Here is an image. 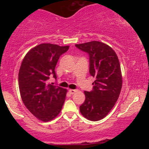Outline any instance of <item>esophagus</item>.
<instances>
[{"label":"esophagus","mask_w":149,"mask_h":149,"mask_svg":"<svg viewBox=\"0 0 149 149\" xmlns=\"http://www.w3.org/2000/svg\"><path fill=\"white\" fill-rule=\"evenodd\" d=\"M77 91H78V90H69V93L71 94V95H73V94L76 93Z\"/></svg>","instance_id":"34e87169"}]
</instances>
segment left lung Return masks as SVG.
Listing matches in <instances>:
<instances>
[{"instance_id":"1","label":"left lung","mask_w":149,"mask_h":149,"mask_svg":"<svg viewBox=\"0 0 149 149\" xmlns=\"http://www.w3.org/2000/svg\"><path fill=\"white\" fill-rule=\"evenodd\" d=\"M75 46L90 57V73L95 80L92 90L85 91V100L80 111L87 119L97 121L110 112L122 88V74L117 54L111 47L99 41Z\"/></svg>"}]
</instances>
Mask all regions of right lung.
Segmentation results:
<instances>
[{
    "label": "right lung",
    "mask_w": 149,
    "mask_h": 149,
    "mask_svg": "<svg viewBox=\"0 0 149 149\" xmlns=\"http://www.w3.org/2000/svg\"><path fill=\"white\" fill-rule=\"evenodd\" d=\"M69 46L43 43L26 54L19 71V88L26 107L44 122L58 116L66 99V90L48 83L49 77L56 79L55 66L59 58Z\"/></svg>",
    "instance_id": "add662e5"
}]
</instances>
